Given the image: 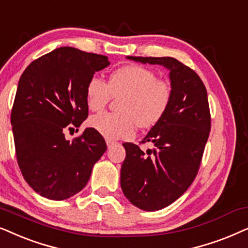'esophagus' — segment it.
Masks as SVG:
<instances>
[{
  "mask_svg": "<svg viewBox=\"0 0 248 248\" xmlns=\"http://www.w3.org/2000/svg\"><path fill=\"white\" fill-rule=\"evenodd\" d=\"M105 141H107V146H108V148H110V147L112 146V145H114V143H115V141L110 140H107Z\"/></svg>",
  "mask_w": 248,
  "mask_h": 248,
  "instance_id": "obj_1",
  "label": "esophagus"
}]
</instances>
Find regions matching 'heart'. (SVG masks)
I'll list each match as a JSON object with an SVG mask.
<instances>
[{
  "label": "heart",
  "mask_w": 248,
  "mask_h": 248,
  "mask_svg": "<svg viewBox=\"0 0 248 248\" xmlns=\"http://www.w3.org/2000/svg\"><path fill=\"white\" fill-rule=\"evenodd\" d=\"M112 96H122L118 105L121 112L93 115L90 126L107 140H120L133 136L137 124L141 128L156 124L169 108L172 88L168 81L157 79L152 69L129 64L112 72L108 84L94 76L86 86L91 111L103 110Z\"/></svg>",
  "instance_id": "1"
}]
</instances>
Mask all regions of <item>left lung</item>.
<instances>
[{
	"instance_id": "8db88e82",
	"label": "left lung",
	"mask_w": 248,
	"mask_h": 248,
	"mask_svg": "<svg viewBox=\"0 0 248 248\" xmlns=\"http://www.w3.org/2000/svg\"><path fill=\"white\" fill-rule=\"evenodd\" d=\"M141 63L160 64L170 71L172 98L164 117L141 143L153 150L124 143L126 158L120 184L131 204L144 211L163 209L188 189L200 169L211 129L206 88L193 69L170 57H128Z\"/></svg>"
}]
</instances>
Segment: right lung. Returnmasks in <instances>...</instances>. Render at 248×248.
Returning <instances> with one entry per match:
<instances>
[{
    "label": "right lung",
    "instance_id": "add662e5",
    "mask_svg": "<svg viewBox=\"0 0 248 248\" xmlns=\"http://www.w3.org/2000/svg\"><path fill=\"white\" fill-rule=\"evenodd\" d=\"M108 64L105 55L64 46L32 61L19 79L11 111L16 161L41 196L62 201L76 195L107 151L93 128L71 141L64 131L79 128L87 118L86 86Z\"/></svg>",
    "mask_w": 248,
    "mask_h": 248
}]
</instances>
